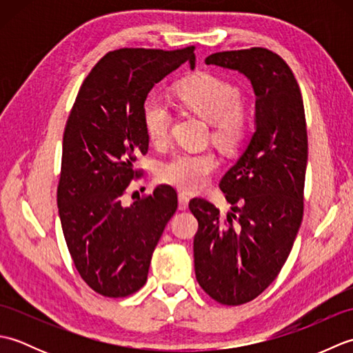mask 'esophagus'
<instances>
[{"label":"esophagus","mask_w":353,"mask_h":353,"mask_svg":"<svg viewBox=\"0 0 353 353\" xmlns=\"http://www.w3.org/2000/svg\"><path fill=\"white\" fill-rule=\"evenodd\" d=\"M188 203H190L188 194H185V192L179 194V209H181V211H185V209L188 208Z\"/></svg>","instance_id":"1"}]
</instances>
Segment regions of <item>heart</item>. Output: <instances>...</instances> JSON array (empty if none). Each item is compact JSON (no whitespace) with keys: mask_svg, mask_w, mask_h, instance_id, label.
Listing matches in <instances>:
<instances>
[{"mask_svg":"<svg viewBox=\"0 0 353 353\" xmlns=\"http://www.w3.org/2000/svg\"><path fill=\"white\" fill-rule=\"evenodd\" d=\"M176 94L186 108L212 125V139L224 150L241 144L249 119L241 106V92L236 86L212 74H196L176 88ZM142 119L150 141L162 145L170 138L171 114L159 97L150 95L142 106ZM212 152H181L163 162L159 177L179 190L199 191L216 168Z\"/></svg>","mask_w":353,"mask_h":353,"instance_id":"1","label":"heart"}]
</instances>
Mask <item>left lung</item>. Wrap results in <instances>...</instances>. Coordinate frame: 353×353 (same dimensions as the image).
<instances>
[{"label": "left lung", "mask_w": 353, "mask_h": 353, "mask_svg": "<svg viewBox=\"0 0 353 353\" xmlns=\"http://www.w3.org/2000/svg\"><path fill=\"white\" fill-rule=\"evenodd\" d=\"M205 62L243 74L256 97L254 132L220 182L230 211L223 215L205 199L190 201L199 221L197 282L214 301L241 305L276 279L301 228L308 163L305 109L294 74L273 51H223Z\"/></svg>", "instance_id": "left-lung-1"}]
</instances>
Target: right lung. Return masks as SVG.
I'll use <instances>...</instances> for the list:
<instances>
[{
	"mask_svg": "<svg viewBox=\"0 0 353 353\" xmlns=\"http://www.w3.org/2000/svg\"><path fill=\"white\" fill-rule=\"evenodd\" d=\"M185 62L194 47L174 51L121 48L100 59L80 86L63 132L57 206L74 265L89 287L125 297L147 281L162 232L177 209L170 185L123 205L148 150L142 106L152 88Z\"/></svg>",
	"mask_w": 353,
	"mask_h": 353,
	"instance_id": "1",
	"label": "right lung"
}]
</instances>
